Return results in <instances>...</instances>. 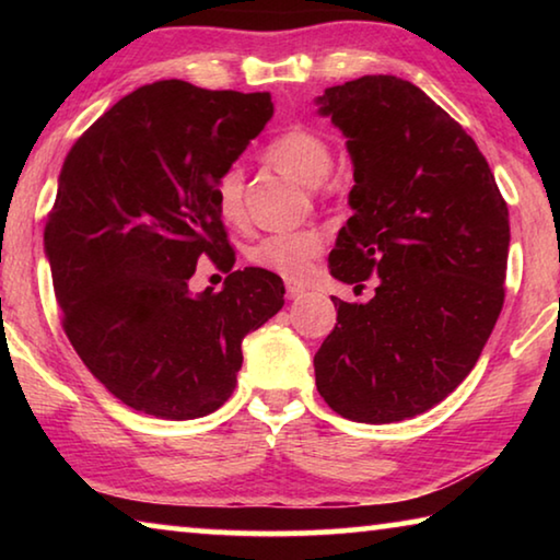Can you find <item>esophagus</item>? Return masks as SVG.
Returning <instances> with one entry per match:
<instances>
[{
  "instance_id": "obj_1",
  "label": "esophagus",
  "mask_w": 560,
  "mask_h": 560,
  "mask_svg": "<svg viewBox=\"0 0 560 560\" xmlns=\"http://www.w3.org/2000/svg\"><path fill=\"white\" fill-rule=\"evenodd\" d=\"M287 296L289 299H299V296H303V287H299V283H287Z\"/></svg>"
}]
</instances>
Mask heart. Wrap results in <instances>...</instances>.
<instances>
[{
    "label": "heart",
    "instance_id": "b5f03b06",
    "mask_svg": "<svg viewBox=\"0 0 560 560\" xmlns=\"http://www.w3.org/2000/svg\"><path fill=\"white\" fill-rule=\"evenodd\" d=\"M271 165L281 173L296 177L303 185H318L330 173L334 155L324 138L308 130H287L273 138L264 150ZM244 173L240 165H230L217 183V207L226 222H240L244 214ZM326 234L320 230L279 232L261 236L249 249V259L261 269L279 273L283 279L301 281L311 271V264L324 252Z\"/></svg>",
    "mask_w": 560,
    "mask_h": 560
}]
</instances>
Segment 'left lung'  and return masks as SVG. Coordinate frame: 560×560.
<instances>
[{"mask_svg":"<svg viewBox=\"0 0 560 560\" xmlns=\"http://www.w3.org/2000/svg\"><path fill=\"white\" fill-rule=\"evenodd\" d=\"M320 116L348 138L353 217L330 273L375 296H334L314 358L330 410L387 424L428 412L471 373L504 306L509 207L487 158L428 93L397 75L326 89Z\"/></svg>","mask_w":560,"mask_h":560,"instance_id":"left-lung-1","label":"left lung"}]
</instances>
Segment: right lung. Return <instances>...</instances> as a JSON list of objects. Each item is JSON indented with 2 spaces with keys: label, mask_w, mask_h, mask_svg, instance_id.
I'll list each match as a JSON object with an SVG mask.
<instances>
[{
  "label": "right lung",
  "mask_w": 560,
  "mask_h": 560,
  "mask_svg": "<svg viewBox=\"0 0 560 560\" xmlns=\"http://www.w3.org/2000/svg\"><path fill=\"white\" fill-rule=\"evenodd\" d=\"M273 116L269 93L158 81L128 93L66 155L44 230L61 324L110 395L160 420L226 402L242 340L279 314L283 281L234 269L217 183ZM210 256L222 292L194 296Z\"/></svg>",
  "instance_id": "add662e5"
}]
</instances>
